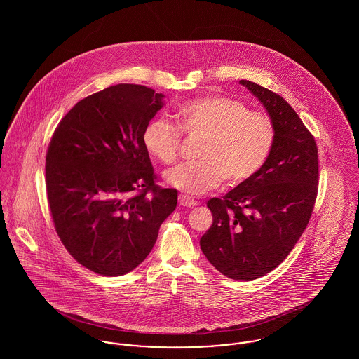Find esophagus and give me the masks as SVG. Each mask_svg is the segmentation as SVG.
<instances>
[{"label":"esophagus","instance_id":"1","mask_svg":"<svg viewBox=\"0 0 359 359\" xmlns=\"http://www.w3.org/2000/svg\"><path fill=\"white\" fill-rule=\"evenodd\" d=\"M178 202H180V205H184V207H195V205H198V202L194 198H189L187 195H180Z\"/></svg>","mask_w":359,"mask_h":359}]
</instances>
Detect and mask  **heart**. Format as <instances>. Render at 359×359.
I'll list each match as a JSON object with an SVG mask.
<instances>
[{
    "instance_id": "b5f03b06",
    "label": "heart",
    "mask_w": 359,
    "mask_h": 359,
    "mask_svg": "<svg viewBox=\"0 0 359 359\" xmlns=\"http://www.w3.org/2000/svg\"><path fill=\"white\" fill-rule=\"evenodd\" d=\"M178 127L163 118L151 120L142 142L148 154L165 165L175 163L182 134L202 138L198 161L182 164L165 174V181L187 194L202 195L224 180L229 187L255 178L275 145V126L264 113L224 95H205L182 103Z\"/></svg>"
}]
</instances>
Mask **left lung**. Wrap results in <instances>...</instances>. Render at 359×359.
<instances>
[{"instance_id": "obj_1", "label": "left lung", "mask_w": 359, "mask_h": 359, "mask_svg": "<svg viewBox=\"0 0 359 359\" xmlns=\"http://www.w3.org/2000/svg\"><path fill=\"white\" fill-rule=\"evenodd\" d=\"M271 117L276 138L255 178L207 207L212 225L201 239L207 259L225 276L253 280L275 269L297 243L318 192V148L294 109L280 95L241 80Z\"/></svg>"}]
</instances>
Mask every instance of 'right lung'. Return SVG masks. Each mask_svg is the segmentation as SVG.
Wrapping results in <instances>:
<instances>
[{"mask_svg":"<svg viewBox=\"0 0 359 359\" xmlns=\"http://www.w3.org/2000/svg\"><path fill=\"white\" fill-rule=\"evenodd\" d=\"M163 98L145 86H111L76 103L52 135L46 185L56 233L103 276L137 268L177 207V191L154 184L142 142Z\"/></svg>","mask_w":359,"mask_h":359,"instance_id":"add662e5","label":"right lung"}]
</instances>
